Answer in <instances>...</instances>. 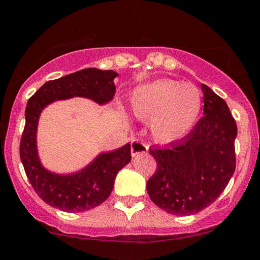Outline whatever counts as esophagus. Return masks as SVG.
I'll return each instance as SVG.
<instances>
[{"label": "esophagus", "mask_w": 260, "mask_h": 260, "mask_svg": "<svg viewBox=\"0 0 260 260\" xmlns=\"http://www.w3.org/2000/svg\"><path fill=\"white\" fill-rule=\"evenodd\" d=\"M148 152V145L144 143L143 141H139V139H133L131 142V153L135 156L137 154H142Z\"/></svg>", "instance_id": "1"}]
</instances>
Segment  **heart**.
Returning a JSON list of instances; mask_svg holds the SVG:
<instances>
[{"label": "heart", "mask_w": 260, "mask_h": 260, "mask_svg": "<svg viewBox=\"0 0 260 260\" xmlns=\"http://www.w3.org/2000/svg\"><path fill=\"white\" fill-rule=\"evenodd\" d=\"M202 106L195 85L160 79L137 87L131 108L138 119L150 121V132L158 143L170 144L190 132Z\"/></svg>", "instance_id": "b5f03b06"}]
</instances>
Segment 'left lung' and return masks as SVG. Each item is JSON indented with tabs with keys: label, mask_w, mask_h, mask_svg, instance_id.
Returning a JSON list of instances; mask_svg holds the SVG:
<instances>
[{
	"label": "left lung",
	"mask_w": 260,
	"mask_h": 260,
	"mask_svg": "<svg viewBox=\"0 0 260 260\" xmlns=\"http://www.w3.org/2000/svg\"><path fill=\"white\" fill-rule=\"evenodd\" d=\"M204 116L174 143L153 145L156 170L147 181L149 198L168 213L189 216L206 209L226 189L236 169L237 124L223 99L206 85Z\"/></svg>",
	"instance_id": "8db88e82"
}]
</instances>
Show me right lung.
<instances>
[{"label":"right lung","instance_id":"obj_1","mask_svg":"<svg viewBox=\"0 0 260 260\" xmlns=\"http://www.w3.org/2000/svg\"><path fill=\"white\" fill-rule=\"evenodd\" d=\"M117 73L88 68L45 82L28 100L19 155L25 175L37 195L50 206L67 212H82L101 205L110 196L117 173L131 161V144L102 153L87 168L71 175H56L45 170L37 154V123L42 110L54 100L82 96L106 104L113 98Z\"/></svg>","mask_w":260,"mask_h":260}]
</instances>
